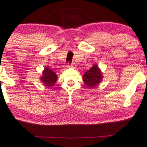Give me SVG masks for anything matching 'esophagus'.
I'll use <instances>...</instances> for the list:
<instances>
[{
	"mask_svg": "<svg viewBox=\"0 0 147 147\" xmlns=\"http://www.w3.org/2000/svg\"><path fill=\"white\" fill-rule=\"evenodd\" d=\"M67 67H72V68H75V67H76V65H75V63H71V64H69V63H67Z\"/></svg>",
	"mask_w": 147,
	"mask_h": 147,
	"instance_id": "esophagus-1",
	"label": "esophagus"
}]
</instances>
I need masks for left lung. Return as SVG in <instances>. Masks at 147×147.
<instances>
[{"label":"left lung","instance_id":"obj_1","mask_svg":"<svg viewBox=\"0 0 147 147\" xmlns=\"http://www.w3.org/2000/svg\"><path fill=\"white\" fill-rule=\"evenodd\" d=\"M102 74L101 70L98 67V65H94L92 68L86 71L83 75L84 82L88 88L96 87L101 82Z\"/></svg>","mask_w":147,"mask_h":147}]
</instances>
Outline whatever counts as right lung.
Segmentation results:
<instances>
[{
	"mask_svg": "<svg viewBox=\"0 0 147 147\" xmlns=\"http://www.w3.org/2000/svg\"><path fill=\"white\" fill-rule=\"evenodd\" d=\"M41 80L45 84V86H53L57 81L56 74L49 67H45L43 72V76L41 78Z\"/></svg>",
	"mask_w": 147,
	"mask_h": 147,
	"instance_id": "obj_1",
	"label": "right lung"
}]
</instances>
